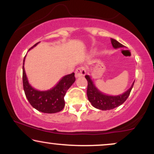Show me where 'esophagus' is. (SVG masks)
Instances as JSON below:
<instances>
[{"label":"esophagus","instance_id":"esophagus-1","mask_svg":"<svg viewBox=\"0 0 154 154\" xmlns=\"http://www.w3.org/2000/svg\"><path fill=\"white\" fill-rule=\"evenodd\" d=\"M85 74H86V69L83 66L78 67V68L75 70L76 77H82V76H84Z\"/></svg>","mask_w":154,"mask_h":154}]
</instances>
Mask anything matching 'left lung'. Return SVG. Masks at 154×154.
I'll list each match as a JSON object with an SVG mask.
<instances>
[{
  "instance_id": "1",
  "label": "left lung",
  "mask_w": 154,
  "mask_h": 154,
  "mask_svg": "<svg viewBox=\"0 0 154 154\" xmlns=\"http://www.w3.org/2000/svg\"><path fill=\"white\" fill-rule=\"evenodd\" d=\"M111 42L112 44V46L114 48H123L122 44L116 41L114 39L111 38ZM85 78L88 81V88H87V95L88 100L91 102L92 106L96 109L100 110H111V109H115V108L119 106L124 102L125 101L129 95L130 94V92L132 91V88L134 85V82L132 83V86L130 89H128L123 94L115 95H107L102 93L101 92L98 91L95 88V85L93 84V81L89 75H85Z\"/></svg>"
}]
</instances>
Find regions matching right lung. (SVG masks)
I'll list each match as a JSON object with an SVG mask.
<instances>
[{
  "label": "right lung",
  "mask_w": 154,
  "mask_h": 154,
  "mask_svg": "<svg viewBox=\"0 0 154 154\" xmlns=\"http://www.w3.org/2000/svg\"><path fill=\"white\" fill-rule=\"evenodd\" d=\"M38 43L29 49L33 48ZM24 60L23 62V88L28 101L33 108L39 111L47 114H54L59 112L65 106L64 96L67 90L75 82V73L67 75L62 77L55 87L46 91H39L32 88L28 82L25 70H24Z\"/></svg>",
  "instance_id": "1"
}]
</instances>
